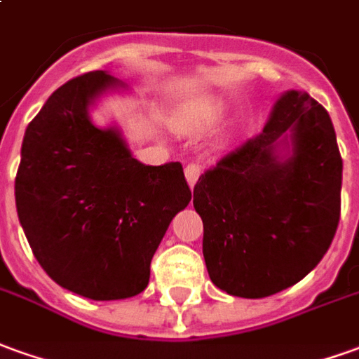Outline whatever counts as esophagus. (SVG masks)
<instances>
[{
    "mask_svg": "<svg viewBox=\"0 0 359 359\" xmlns=\"http://www.w3.org/2000/svg\"><path fill=\"white\" fill-rule=\"evenodd\" d=\"M185 180H187V184H189V187H194L195 184H197V180H199V174H201V168H199V164H187L185 165Z\"/></svg>",
    "mask_w": 359,
    "mask_h": 359,
    "instance_id": "obj_1",
    "label": "esophagus"
}]
</instances>
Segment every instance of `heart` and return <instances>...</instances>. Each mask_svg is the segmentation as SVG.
Returning a JSON list of instances; mask_svg holds the SVG:
<instances>
[{
  "instance_id": "heart-1",
  "label": "heart",
  "mask_w": 359,
  "mask_h": 359,
  "mask_svg": "<svg viewBox=\"0 0 359 359\" xmlns=\"http://www.w3.org/2000/svg\"><path fill=\"white\" fill-rule=\"evenodd\" d=\"M224 113H226V105L222 101H209V103H203L201 107H197L191 113L184 115L180 118L177 127H180V130L189 133V135L205 133V130H211L212 127H217L224 117Z\"/></svg>"
}]
</instances>
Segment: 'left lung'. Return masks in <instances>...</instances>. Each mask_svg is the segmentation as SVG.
<instances>
[{"mask_svg": "<svg viewBox=\"0 0 359 359\" xmlns=\"http://www.w3.org/2000/svg\"><path fill=\"white\" fill-rule=\"evenodd\" d=\"M342 158L326 109L285 91L264 130L224 154L194 189L211 281L262 299L323 259L340 221Z\"/></svg>", "mask_w": 359, "mask_h": 359, "instance_id": "1", "label": "left lung"}]
</instances>
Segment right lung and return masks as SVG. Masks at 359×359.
Listing matches in <instances>:
<instances>
[{"label":"right lung","mask_w":359,"mask_h":359,"mask_svg":"<svg viewBox=\"0 0 359 359\" xmlns=\"http://www.w3.org/2000/svg\"><path fill=\"white\" fill-rule=\"evenodd\" d=\"M127 86L103 70L66 81L29 123L15 177L19 222L60 287L93 301L135 297L170 222L191 201L180 162L144 165L90 109Z\"/></svg>","instance_id":"right-lung-1"}]
</instances>
